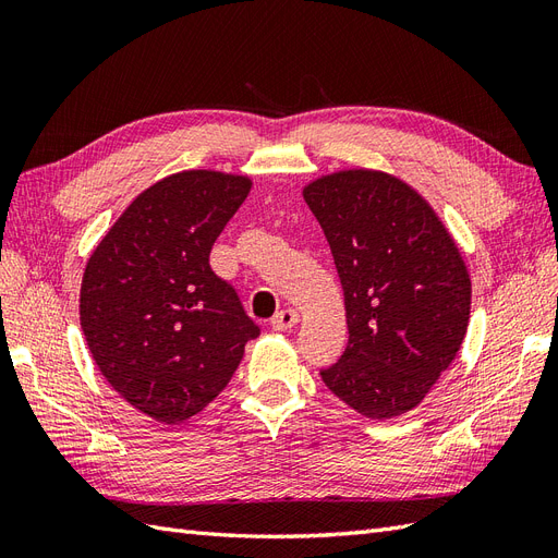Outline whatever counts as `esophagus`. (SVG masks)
<instances>
[{"label": "esophagus", "mask_w": 558, "mask_h": 558, "mask_svg": "<svg viewBox=\"0 0 558 558\" xmlns=\"http://www.w3.org/2000/svg\"><path fill=\"white\" fill-rule=\"evenodd\" d=\"M300 320V316H298V312L295 310H291V307H286V310H281L279 314H275V318H272V328L275 330H291V328H295V324Z\"/></svg>", "instance_id": "esophagus-1"}]
</instances>
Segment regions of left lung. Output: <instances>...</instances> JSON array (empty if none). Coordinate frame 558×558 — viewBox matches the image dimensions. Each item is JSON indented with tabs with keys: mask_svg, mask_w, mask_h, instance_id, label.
<instances>
[{
	"mask_svg": "<svg viewBox=\"0 0 558 558\" xmlns=\"http://www.w3.org/2000/svg\"><path fill=\"white\" fill-rule=\"evenodd\" d=\"M347 305L349 342L320 379L373 418L426 398L468 330L470 277L440 218L408 183L353 170L305 189Z\"/></svg>",
	"mask_w": 558,
	"mask_h": 558,
	"instance_id": "1",
	"label": "left lung"
}]
</instances>
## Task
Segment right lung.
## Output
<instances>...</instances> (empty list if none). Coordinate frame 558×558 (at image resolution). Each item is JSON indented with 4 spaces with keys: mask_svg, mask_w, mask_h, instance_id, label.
I'll return each instance as SVG.
<instances>
[{
    "mask_svg": "<svg viewBox=\"0 0 558 558\" xmlns=\"http://www.w3.org/2000/svg\"><path fill=\"white\" fill-rule=\"evenodd\" d=\"M251 189L191 170L146 189L97 244L81 283V328L132 408L181 424L223 391L260 335L209 253Z\"/></svg>",
    "mask_w": 558,
    "mask_h": 558,
    "instance_id": "add662e5",
    "label": "right lung"
}]
</instances>
